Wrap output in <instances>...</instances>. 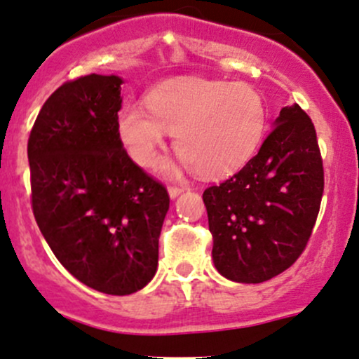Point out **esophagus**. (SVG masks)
Instances as JSON below:
<instances>
[{
    "label": "esophagus",
    "mask_w": 359,
    "mask_h": 359,
    "mask_svg": "<svg viewBox=\"0 0 359 359\" xmlns=\"http://www.w3.org/2000/svg\"><path fill=\"white\" fill-rule=\"evenodd\" d=\"M182 191H184V187H180V186H168L170 198H177V196H179Z\"/></svg>",
    "instance_id": "obj_1"
}]
</instances>
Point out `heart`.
Masks as SVG:
<instances>
[{
  "label": "heart",
  "mask_w": 359,
  "mask_h": 359,
  "mask_svg": "<svg viewBox=\"0 0 359 359\" xmlns=\"http://www.w3.org/2000/svg\"><path fill=\"white\" fill-rule=\"evenodd\" d=\"M146 108H120L116 130L135 163L153 167L168 134L177 154L196 173L236 172L252 156L265 132V101L243 82L173 81L146 96Z\"/></svg>",
  "instance_id": "obj_1"
}]
</instances>
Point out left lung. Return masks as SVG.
<instances>
[{
    "mask_svg": "<svg viewBox=\"0 0 359 359\" xmlns=\"http://www.w3.org/2000/svg\"><path fill=\"white\" fill-rule=\"evenodd\" d=\"M322 196L315 126L299 104L284 107L258 154L203 192L217 270L243 284L287 270L311 237Z\"/></svg>",
    "mask_w": 359,
    "mask_h": 359,
    "instance_id": "8db88e82",
    "label": "left lung"
}]
</instances>
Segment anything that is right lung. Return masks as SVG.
Instances as JSON below:
<instances>
[{
	"mask_svg": "<svg viewBox=\"0 0 359 359\" xmlns=\"http://www.w3.org/2000/svg\"><path fill=\"white\" fill-rule=\"evenodd\" d=\"M122 79L90 74L60 86L27 142L32 213L77 280L111 296L142 289L158 266L167 187L135 165L116 130Z\"/></svg>",
	"mask_w": 359,
	"mask_h": 359,
	"instance_id": "1",
	"label": "right lung"
}]
</instances>
